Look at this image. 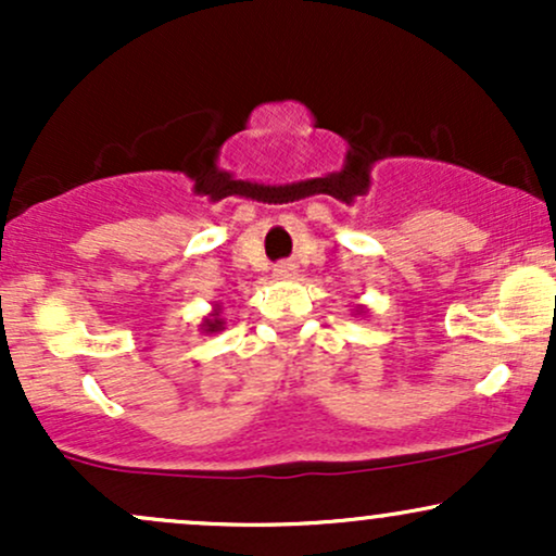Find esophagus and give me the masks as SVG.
Returning a JSON list of instances; mask_svg holds the SVG:
<instances>
[{"instance_id": "34e87169", "label": "esophagus", "mask_w": 556, "mask_h": 556, "mask_svg": "<svg viewBox=\"0 0 556 556\" xmlns=\"http://www.w3.org/2000/svg\"><path fill=\"white\" fill-rule=\"evenodd\" d=\"M274 271H277V277H290V274H292V266H290V264H279L277 269H274Z\"/></svg>"}]
</instances>
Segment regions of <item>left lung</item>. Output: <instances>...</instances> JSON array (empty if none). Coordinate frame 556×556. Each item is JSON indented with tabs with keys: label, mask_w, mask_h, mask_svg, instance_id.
<instances>
[{
	"label": "left lung",
	"mask_w": 556,
	"mask_h": 556,
	"mask_svg": "<svg viewBox=\"0 0 556 556\" xmlns=\"http://www.w3.org/2000/svg\"><path fill=\"white\" fill-rule=\"evenodd\" d=\"M361 314H363V308H361Z\"/></svg>",
	"instance_id": "8db88e82"
}]
</instances>
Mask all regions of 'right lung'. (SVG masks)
Listing matches in <instances>:
<instances>
[{
  "mask_svg": "<svg viewBox=\"0 0 556 556\" xmlns=\"http://www.w3.org/2000/svg\"><path fill=\"white\" fill-rule=\"evenodd\" d=\"M219 305H216V308H214V314H208L206 318H203V324H201V329L203 331H206V334H214V331H222V329H225V321H222V318H219Z\"/></svg>",
  "mask_w": 556,
  "mask_h": 556,
  "instance_id": "obj_1",
  "label": "right lung"
}]
</instances>
